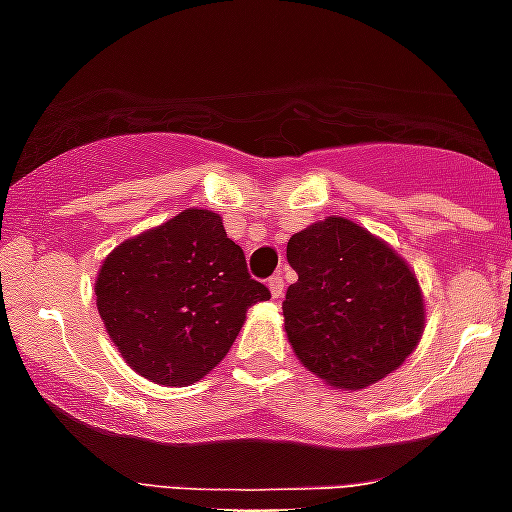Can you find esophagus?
I'll return each instance as SVG.
<instances>
[{"mask_svg": "<svg viewBox=\"0 0 512 512\" xmlns=\"http://www.w3.org/2000/svg\"><path fill=\"white\" fill-rule=\"evenodd\" d=\"M268 289H270V296H273V299H281V296H283V278L281 276L270 278Z\"/></svg>", "mask_w": 512, "mask_h": 512, "instance_id": "1", "label": "esophagus"}]
</instances>
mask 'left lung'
I'll return each mask as SVG.
<instances>
[{"label":"left lung","instance_id":"obj_1","mask_svg":"<svg viewBox=\"0 0 512 512\" xmlns=\"http://www.w3.org/2000/svg\"><path fill=\"white\" fill-rule=\"evenodd\" d=\"M286 257L299 281L283 299V330L302 367L325 385L369 388L419 346L422 286L380 236L328 216L296 231Z\"/></svg>","mask_w":512,"mask_h":512}]
</instances>
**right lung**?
I'll return each instance as SVG.
<instances>
[{"label": "right lung", "instance_id": "obj_1", "mask_svg": "<svg viewBox=\"0 0 512 512\" xmlns=\"http://www.w3.org/2000/svg\"><path fill=\"white\" fill-rule=\"evenodd\" d=\"M270 299L213 210L187 208L130 236L98 268L96 307L122 359L156 385L184 388L223 362L247 309Z\"/></svg>", "mask_w": 512, "mask_h": 512}]
</instances>
